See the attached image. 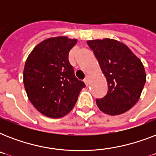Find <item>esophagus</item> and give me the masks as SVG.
<instances>
[{"mask_svg":"<svg viewBox=\"0 0 156 156\" xmlns=\"http://www.w3.org/2000/svg\"><path fill=\"white\" fill-rule=\"evenodd\" d=\"M84 83H85V84L87 86L89 85V78L88 77H86L85 79H84Z\"/></svg>","mask_w":156,"mask_h":156,"instance_id":"esophagus-1","label":"esophagus"}]
</instances>
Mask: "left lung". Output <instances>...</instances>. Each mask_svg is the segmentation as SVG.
Here are the masks:
<instances>
[{
  "instance_id": "1",
  "label": "left lung",
  "mask_w": 156,
  "mask_h": 156,
  "mask_svg": "<svg viewBox=\"0 0 156 156\" xmlns=\"http://www.w3.org/2000/svg\"><path fill=\"white\" fill-rule=\"evenodd\" d=\"M108 83V93L97 99L99 108L111 116L126 112L138 102L146 83L140 59L126 44L112 39L88 40Z\"/></svg>"
}]
</instances>
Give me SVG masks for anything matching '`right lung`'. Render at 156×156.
<instances>
[{
    "label": "right lung",
    "mask_w": 156,
    "mask_h": 156,
    "mask_svg": "<svg viewBox=\"0 0 156 156\" xmlns=\"http://www.w3.org/2000/svg\"><path fill=\"white\" fill-rule=\"evenodd\" d=\"M77 41L66 36L49 38L35 46L27 59L23 70L26 92L30 103L44 116H66L85 87L69 61V51Z\"/></svg>",
    "instance_id": "1"
}]
</instances>
